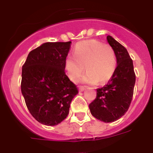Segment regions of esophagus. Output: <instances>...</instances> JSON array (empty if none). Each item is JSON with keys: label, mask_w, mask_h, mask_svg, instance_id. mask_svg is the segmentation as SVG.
Listing matches in <instances>:
<instances>
[{"label": "esophagus", "mask_w": 153, "mask_h": 153, "mask_svg": "<svg viewBox=\"0 0 153 153\" xmlns=\"http://www.w3.org/2000/svg\"><path fill=\"white\" fill-rule=\"evenodd\" d=\"M85 89H86V88H85L84 86H79V92H83V91H84Z\"/></svg>", "instance_id": "obj_1"}]
</instances>
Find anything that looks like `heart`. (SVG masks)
<instances>
[{
	"instance_id": "heart-1",
	"label": "heart",
	"mask_w": 153,
	"mask_h": 153,
	"mask_svg": "<svg viewBox=\"0 0 153 153\" xmlns=\"http://www.w3.org/2000/svg\"><path fill=\"white\" fill-rule=\"evenodd\" d=\"M74 56H67L64 68L70 80H77L86 68V75L81 82L88 84L106 83L111 79L116 69L117 60L113 49L109 45L97 40L78 43L74 51Z\"/></svg>"
}]
</instances>
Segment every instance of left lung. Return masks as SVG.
<instances>
[{
	"label": "left lung",
	"mask_w": 153,
	"mask_h": 153,
	"mask_svg": "<svg viewBox=\"0 0 153 153\" xmlns=\"http://www.w3.org/2000/svg\"><path fill=\"white\" fill-rule=\"evenodd\" d=\"M106 39L116 54L117 68L107 84L97 89V98L89 105V108L97 120L111 123L121 118L129 109L133 96L136 75L127 50L111 36L107 35Z\"/></svg>",
	"instance_id": "obj_1"
}]
</instances>
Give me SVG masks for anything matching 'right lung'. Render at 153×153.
<instances>
[{"mask_svg": "<svg viewBox=\"0 0 153 153\" xmlns=\"http://www.w3.org/2000/svg\"><path fill=\"white\" fill-rule=\"evenodd\" d=\"M71 41L47 42L29 53L22 67L21 93L33 118L56 126L67 118L77 87L65 74Z\"/></svg>", "mask_w": 153, "mask_h": 153, "instance_id": "1", "label": "right lung"}]
</instances>
